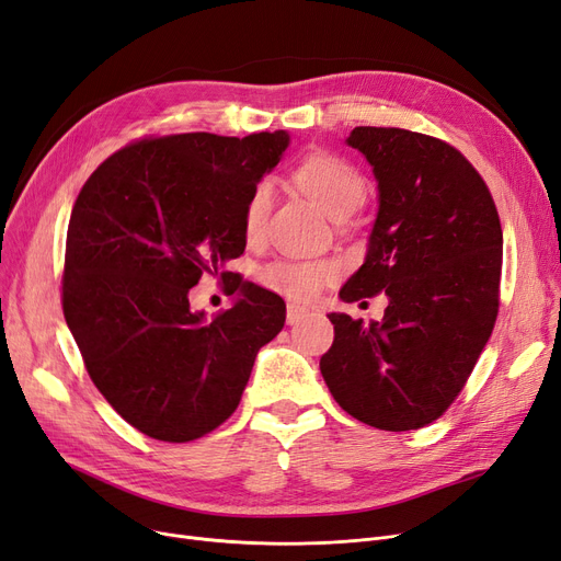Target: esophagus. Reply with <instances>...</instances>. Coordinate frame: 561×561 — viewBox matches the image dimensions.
<instances>
[{
  "label": "esophagus",
  "mask_w": 561,
  "mask_h": 561,
  "mask_svg": "<svg viewBox=\"0 0 561 561\" xmlns=\"http://www.w3.org/2000/svg\"><path fill=\"white\" fill-rule=\"evenodd\" d=\"M309 312L305 307H300V305H296V302H291L286 307V323L288 325H294V323H298L300 319H305Z\"/></svg>",
  "instance_id": "1"
}]
</instances>
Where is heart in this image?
I'll list each match as a JSON object with an SVG mask.
<instances>
[{"mask_svg": "<svg viewBox=\"0 0 561 561\" xmlns=\"http://www.w3.org/2000/svg\"><path fill=\"white\" fill-rule=\"evenodd\" d=\"M294 180L300 190L335 221L354 215L367 196V182L363 173L354 163H348L346 159L330 152H314L305 157L296 165ZM270 207H273V186L267 182H261L254 186L252 194H249L242 210L244 236L249 240L261 238V233L265 231ZM335 273L337 265L333 261L279 259L263 267V282L273 288V291L305 300L312 298Z\"/></svg>", "mask_w": 561, "mask_h": 561, "instance_id": "obj_1", "label": "heart"}]
</instances>
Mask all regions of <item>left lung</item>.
Segmentation results:
<instances>
[{"label": "left lung", "mask_w": 561, "mask_h": 561, "mask_svg": "<svg viewBox=\"0 0 561 561\" xmlns=\"http://www.w3.org/2000/svg\"><path fill=\"white\" fill-rule=\"evenodd\" d=\"M377 180L379 210L363 265L342 286L381 291V321L333 312L319 367L335 402L371 427L419 430L458 398L500 312L502 224L483 178L448 142L396 127L346 138Z\"/></svg>", "instance_id": "left-lung-1"}]
</instances>
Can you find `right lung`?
Returning <instances> with one entry per match:
<instances>
[{
  "instance_id": "right-lung-1",
  "label": "right lung",
  "mask_w": 561,
  "mask_h": 561,
  "mask_svg": "<svg viewBox=\"0 0 561 561\" xmlns=\"http://www.w3.org/2000/svg\"><path fill=\"white\" fill-rule=\"evenodd\" d=\"M288 142V131L148 138L103 161L76 198L65 319L101 396L152 439L184 444L219 427L284 328V300L231 277L226 261L244 252V203ZM203 274L241 291L213 320L188 307Z\"/></svg>"
}]
</instances>
